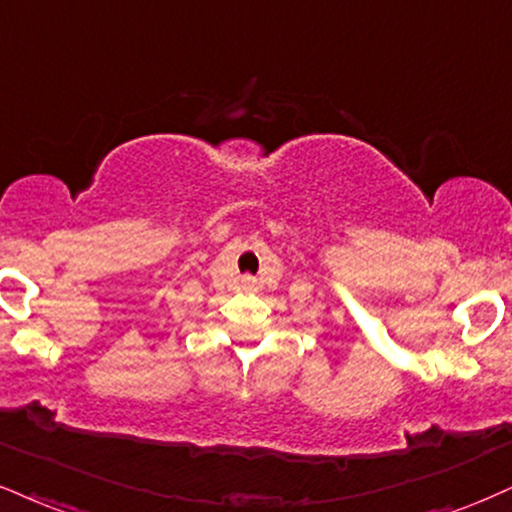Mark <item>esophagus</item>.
Returning <instances> with one entry per match:
<instances>
[{
  "instance_id": "obj_1",
  "label": "esophagus",
  "mask_w": 512,
  "mask_h": 512,
  "mask_svg": "<svg viewBox=\"0 0 512 512\" xmlns=\"http://www.w3.org/2000/svg\"><path fill=\"white\" fill-rule=\"evenodd\" d=\"M242 287L244 289H256V280H254V277L246 275V277H242Z\"/></svg>"
}]
</instances>
